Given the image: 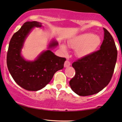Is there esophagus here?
<instances>
[{
    "label": "esophagus",
    "mask_w": 122,
    "mask_h": 122,
    "mask_svg": "<svg viewBox=\"0 0 122 122\" xmlns=\"http://www.w3.org/2000/svg\"><path fill=\"white\" fill-rule=\"evenodd\" d=\"M70 65H71V63L69 61H68V60L65 61V63H64V66H65V67H68V66H70Z\"/></svg>",
    "instance_id": "1"
}]
</instances>
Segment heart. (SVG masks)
<instances>
[{"instance_id":"1","label":"heart","mask_w":122,"mask_h":122,"mask_svg":"<svg viewBox=\"0 0 122 122\" xmlns=\"http://www.w3.org/2000/svg\"><path fill=\"white\" fill-rule=\"evenodd\" d=\"M101 43V39L93 33H86L72 39L68 41V46L75 50L76 56L79 57H85L94 53ZM64 53L67 52L66 47L61 45Z\"/></svg>"}]
</instances>
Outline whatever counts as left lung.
I'll list each match as a JSON object with an SVG mask.
<instances>
[{"mask_svg": "<svg viewBox=\"0 0 122 122\" xmlns=\"http://www.w3.org/2000/svg\"><path fill=\"white\" fill-rule=\"evenodd\" d=\"M104 37L100 50L73 62L74 77L69 81L71 88L81 96L94 94L110 82L117 60V51L111 33L104 28Z\"/></svg>", "mask_w": 122, "mask_h": 122, "instance_id": "1", "label": "left lung"}]
</instances>
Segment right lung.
I'll use <instances>...</instances> for the list:
<instances>
[{
    "instance_id": "1",
    "label": "right lung",
    "mask_w": 122,
    "mask_h": 122,
    "mask_svg": "<svg viewBox=\"0 0 122 122\" xmlns=\"http://www.w3.org/2000/svg\"><path fill=\"white\" fill-rule=\"evenodd\" d=\"M37 21L26 22L12 36L7 54V65L14 81L20 86L28 91H37L45 87L54 73L64 68L66 58L56 56L47 50L34 61H25L21 56V50L25 38L33 27H41ZM53 41L49 49L57 46Z\"/></svg>"
}]
</instances>
